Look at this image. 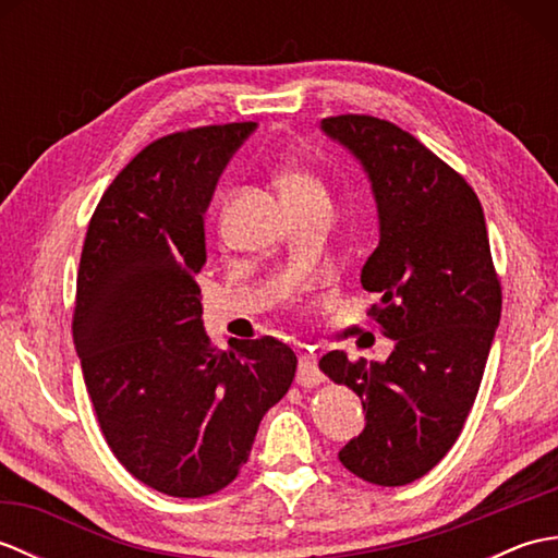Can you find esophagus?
Returning <instances> with one entry per match:
<instances>
[{
	"label": "esophagus",
	"instance_id": "esophagus-1",
	"mask_svg": "<svg viewBox=\"0 0 558 558\" xmlns=\"http://www.w3.org/2000/svg\"><path fill=\"white\" fill-rule=\"evenodd\" d=\"M324 381V374L318 369L314 354H302L298 364V384L304 388H314Z\"/></svg>",
	"mask_w": 558,
	"mask_h": 558
}]
</instances>
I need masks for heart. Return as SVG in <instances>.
I'll return each mask as SVG.
<instances>
[{
	"mask_svg": "<svg viewBox=\"0 0 558 558\" xmlns=\"http://www.w3.org/2000/svg\"><path fill=\"white\" fill-rule=\"evenodd\" d=\"M276 184L280 189V196L286 206H302V204H316V201H328L326 186L318 177L304 168V165H282L276 172Z\"/></svg>",
	"mask_w": 558,
	"mask_h": 558,
	"instance_id": "heart-1",
	"label": "heart"
}]
</instances>
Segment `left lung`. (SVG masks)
<instances>
[{
  "label": "left lung",
  "mask_w": 558,
  "mask_h": 558,
  "mask_svg": "<svg viewBox=\"0 0 558 558\" xmlns=\"http://www.w3.org/2000/svg\"><path fill=\"white\" fill-rule=\"evenodd\" d=\"M318 129L372 186L378 246L360 280L393 340L386 362H350L342 350L318 362L364 408V429L338 458L366 482L400 487L448 453L477 398L501 318L487 222L468 182L400 126L340 114Z\"/></svg>",
  "instance_id": "left-lung-1"
}]
</instances>
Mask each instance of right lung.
I'll return each instance as SVG.
<instances>
[{
    "label": "right lung",
    "instance_id": "right-lung-1",
    "mask_svg": "<svg viewBox=\"0 0 558 558\" xmlns=\"http://www.w3.org/2000/svg\"><path fill=\"white\" fill-rule=\"evenodd\" d=\"M256 126L153 141L102 194L81 254L74 345L105 441L136 480L180 499L228 487L298 369L270 336L216 350L201 318L206 210Z\"/></svg>",
    "mask_w": 558,
    "mask_h": 558
}]
</instances>
